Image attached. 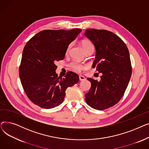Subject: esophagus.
<instances>
[{"instance_id":"esophagus-1","label":"esophagus","mask_w":149,"mask_h":149,"mask_svg":"<svg viewBox=\"0 0 149 149\" xmlns=\"http://www.w3.org/2000/svg\"><path fill=\"white\" fill-rule=\"evenodd\" d=\"M79 79L80 81H83V80H86V78L83 75H79Z\"/></svg>"}]
</instances>
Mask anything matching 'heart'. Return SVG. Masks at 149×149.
Instances as JSON below:
<instances>
[{
    "mask_svg": "<svg viewBox=\"0 0 149 149\" xmlns=\"http://www.w3.org/2000/svg\"><path fill=\"white\" fill-rule=\"evenodd\" d=\"M81 45L83 46V49H84L85 52L87 50L91 49V48H93V45H92V42L90 40H83L81 41ZM71 46H72V44H70L69 45L68 49H67V52L69 51V49H70V47H71ZM70 67L73 70H74V71L79 72H80L81 70H83V69L85 68V65L82 64V63H79V62L73 61L70 64Z\"/></svg>",
    "mask_w": 149,
    "mask_h": 149,
    "instance_id": "heart-1",
    "label": "heart"
}]
</instances>
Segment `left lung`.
Returning a JSON list of instances; mask_svg holds the SVG:
<instances>
[{
  "label": "left lung",
  "instance_id": "obj_1",
  "mask_svg": "<svg viewBox=\"0 0 149 149\" xmlns=\"http://www.w3.org/2000/svg\"><path fill=\"white\" fill-rule=\"evenodd\" d=\"M84 35L95 48L92 68L102 73L100 81L88 78L91 88L85 100L91 107L102 111L118 103L127 87L132 75L129 52L125 43L111 31L88 29Z\"/></svg>",
  "mask_w": 149,
  "mask_h": 149
}]
</instances>
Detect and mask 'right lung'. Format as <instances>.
I'll return each instance as SVG.
<instances>
[{
    "label": "right lung",
    "instance_id": "1",
    "mask_svg": "<svg viewBox=\"0 0 149 149\" xmlns=\"http://www.w3.org/2000/svg\"><path fill=\"white\" fill-rule=\"evenodd\" d=\"M81 31L43 30L36 34L23 49L19 77L28 98L43 109L60 105L65 97L66 89L79 81L77 74L69 71L65 78L56 72L57 61L64 59L69 45Z\"/></svg>",
    "mask_w": 149,
    "mask_h": 149
}]
</instances>
